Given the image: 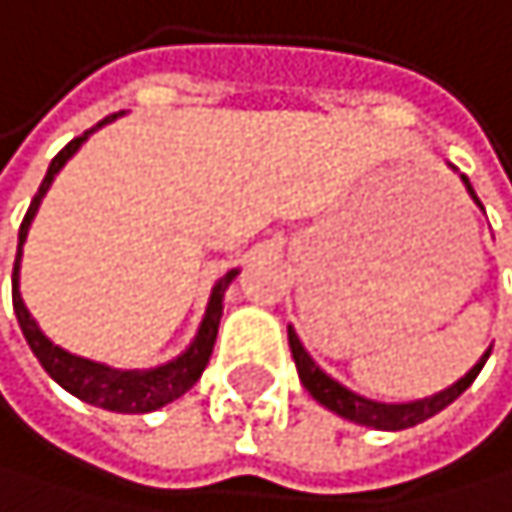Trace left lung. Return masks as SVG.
<instances>
[{"label":"left lung","instance_id":"1","mask_svg":"<svg viewBox=\"0 0 512 512\" xmlns=\"http://www.w3.org/2000/svg\"><path fill=\"white\" fill-rule=\"evenodd\" d=\"M469 195L476 198V205H482L476 189L469 186V180L463 177ZM289 348H292V357H295V367H298V376H301V385L307 388V392L314 395V401H320L323 407H329L332 413L345 416V420L357 423V426H370V429H388V432H398V429H410L416 423L429 420V416H435L438 410H445L451 401H457L469 385H473V379L479 376V370L485 367V360L491 354V348L482 354V360L476 363L473 370H469L460 382H454L451 388H445V392H438L432 398H423V401H410V404H376V401H367L360 398L354 392H348V388H342L335 379H329L317 363L311 360V354H307L298 342V335L289 329Z\"/></svg>","mask_w":512,"mask_h":512}]
</instances>
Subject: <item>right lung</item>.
<instances>
[{"label": "right lung", "mask_w": 512, "mask_h": 512, "mask_svg": "<svg viewBox=\"0 0 512 512\" xmlns=\"http://www.w3.org/2000/svg\"><path fill=\"white\" fill-rule=\"evenodd\" d=\"M117 117V114H111ZM111 117L99 120L96 127L108 124ZM92 130H86L83 136L71 139L64 145V149L52 158L49 164V173L46 180L39 183V192L33 195L30 208L24 214V223H21V233H18V258H15V273H11V304H15V314H18V323H21V332L30 345V351L36 354V360L43 363V370L64 388V392L77 395L80 401L86 404H96L102 410H114V413H149V410H158L170 401L183 398L189 388L198 382V376L205 373L208 360H211V351H214V339H217V326H220V314H223V292L226 286L233 282L236 270L226 273L214 292H211V304H208V314L201 320V329L195 335V342L189 345L186 354H180L177 360L164 363L158 370H111V367H102V363H92V360H83V357H74L61 348H55L43 332H39L36 320L27 314V307L21 301V292H18V270H21V245L27 239V230H30V220L39 208V201H43L46 189L52 186L55 173L67 164L80 142H86Z\"/></svg>", "instance_id": "right-lung-1"}]
</instances>
